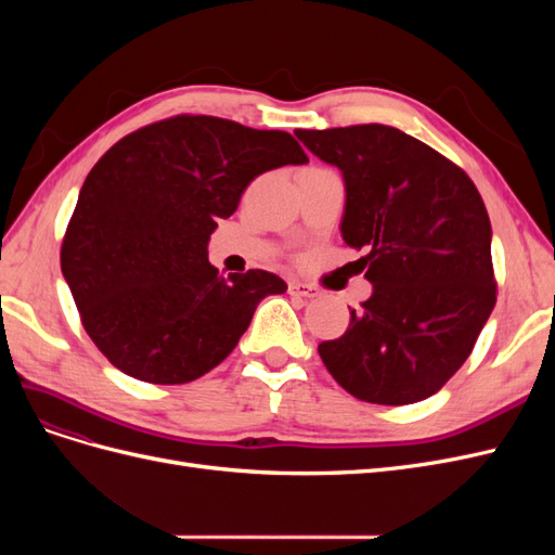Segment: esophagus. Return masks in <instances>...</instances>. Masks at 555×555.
I'll use <instances>...</instances> for the list:
<instances>
[{"mask_svg": "<svg viewBox=\"0 0 555 555\" xmlns=\"http://www.w3.org/2000/svg\"><path fill=\"white\" fill-rule=\"evenodd\" d=\"M289 294H292V296H298V298H317V296H319V289L312 287V284H308V282L292 280V282H289Z\"/></svg>", "mask_w": 555, "mask_h": 555, "instance_id": "obj_1", "label": "esophagus"}]
</instances>
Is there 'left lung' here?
Here are the masks:
<instances>
[{
  "mask_svg": "<svg viewBox=\"0 0 555 555\" xmlns=\"http://www.w3.org/2000/svg\"><path fill=\"white\" fill-rule=\"evenodd\" d=\"M345 178L343 241L373 296L319 357L345 391L377 405L438 393L473 351L495 306L491 220L467 173L389 125L296 129Z\"/></svg>",
  "mask_w": 555,
  "mask_h": 555,
  "instance_id": "1",
  "label": "left lung"
}]
</instances>
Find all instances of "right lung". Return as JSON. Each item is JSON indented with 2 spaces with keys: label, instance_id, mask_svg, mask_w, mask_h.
Masks as SVG:
<instances>
[{
  "label": "right lung",
  "instance_id": "add662e5",
  "mask_svg": "<svg viewBox=\"0 0 555 555\" xmlns=\"http://www.w3.org/2000/svg\"><path fill=\"white\" fill-rule=\"evenodd\" d=\"M306 162L287 131L176 115L127 133L92 166L60 261L82 326L117 371L184 384L231 354L259 300L287 284L259 268L220 275L210 233L257 176Z\"/></svg>",
  "mask_w": 555,
  "mask_h": 555
}]
</instances>
